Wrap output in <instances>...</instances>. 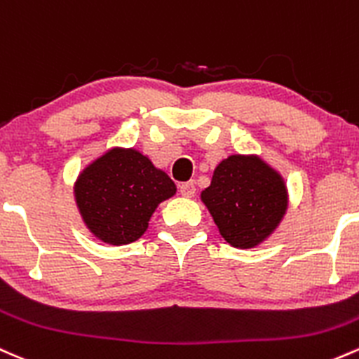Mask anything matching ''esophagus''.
Segmentation results:
<instances>
[{"instance_id": "esophagus-1", "label": "esophagus", "mask_w": 359, "mask_h": 359, "mask_svg": "<svg viewBox=\"0 0 359 359\" xmlns=\"http://www.w3.org/2000/svg\"><path fill=\"white\" fill-rule=\"evenodd\" d=\"M179 189H180V194H182L184 198H192V196L196 194V184L192 182V180L180 184Z\"/></svg>"}]
</instances>
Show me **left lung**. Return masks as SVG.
Returning a JSON list of instances; mask_svg holds the SVG:
<instances>
[{
	"instance_id": "8db88e82",
	"label": "left lung",
	"mask_w": 359,
	"mask_h": 359,
	"mask_svg": "<svg viewBox=\"0 0 359 359\" xmlns=\"http://www.w3.org/2000/svg\"><path fill=\"white\" fill-rule=\"evenodd\" d=\"M201 199L222 237L238 249H252L264 242L288 208L283 177L254 155H231L223 160Z\"/></svg>"
}]
</instances>
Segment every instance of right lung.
<instances>
[{
  "label": "right lung",
  "mask_w": 359,
  "mask_h": 359,
  "mask_svg": "<svg viewBox=\"0 0 359 359\" xmlns=\"http://www.w3.org/2000/svg\"><path fill=\"white\" fill-rule=\"evenodd\" d=\"M175 184L137 149L112 148L78 175L74 199L90 231L110 245L135 242L147 231Z\"/></svg>",
  "instance_id": "obj_1"
}]
</instances>
